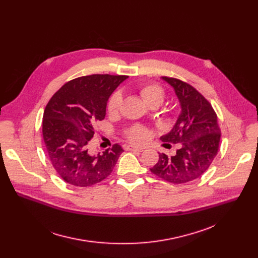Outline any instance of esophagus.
Instances as JSON below:
<instances>
[{"mask_svg": "<svg viewBox=\"0 0 258 258\" xmlns=\"http://www.w3.org/2000/svg\"><path fill=\"white\" fill-rule=\"evenodd\" d=\"M125 150H131V151H138V152H142V151H143V148H141V147L133 146V145H127V146H125Z\"/></svg>", "mask_w": 258, "mask_h": 258, "instance_id": "obj_1", "label": "esophagus"}]
</instances>
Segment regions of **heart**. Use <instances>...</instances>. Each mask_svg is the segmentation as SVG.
<instances>
[{
	"label": "heart",
	"instance_id": "1",
	"mask_svg": "<svg viewBox=\"0 0 258 258\" xmlns=\"http://www.w3.org/2000/svg\"><path fill=\"white\" fill-rule=\"evenodd\" d=\"M140 94L144 102L148 106L154 105V104L159 106L163 102L165 97L163 89L158 85L144 86L140 90ZM121 100H122V97L120 92H115L112 94L111 97H110L107 104V110L110 114H115L118 112ZM125 135L132 142L142 143L147 139V137H148V130L141 125H134L126 131Z\"/></svg>",
	"mask_w": 258,
	"mask_h": 258
}]
</instances>
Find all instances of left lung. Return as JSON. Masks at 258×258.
I'll return each mask as SVG.
<instances>
[{"mask_svg":"<svg viewBox=\"0 0 258 258\" xmlns=\"http://www.w3.org/2000/svg\"><path fill=\"white\" fill-rule=\"evenodd\" d=\"M162 80L173 88L180 112L173 127L160 140L178 144L179 148L172 156L159 153L158 162L150 170L171 183L188 182L200 177L217 154V116L210 103L192 86L172 78Z\"/></svg>","mask_w":258,"mask_h":258,"instance_id":"obj_1","label":"left lung"}]
</instances>
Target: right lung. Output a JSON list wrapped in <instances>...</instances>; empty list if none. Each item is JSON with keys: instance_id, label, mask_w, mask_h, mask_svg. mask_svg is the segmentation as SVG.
<instances>
[{"instance_id": "add662e5", "label": "right lung", "mask_w": 258, "mask_h": 258, "mask_svg": "<svg viewBox=\"0 0 258 258\" xmlns=\"http://www.w3.org/2000/svg\"><path fill=\"white\" fill-rule=\"evenodd\" d=\"M125 76L93 75L66 83L50 99L43 116V138L49 159L60 177L76 187H89L112 172L121 146L92 154L88 143L103 120L109 97Z\"/></svg>"}]
</instances>
